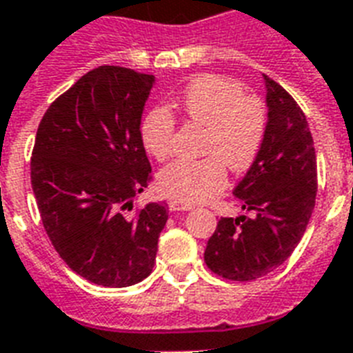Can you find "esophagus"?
<instances>
[{
  "label": "esophagus",
  "mask_w": 353,
  "mask_h": 353,
  "mask_svg": "<svg viewBox=\"0 0 353 353\" xmlns=\"http://www.w3.org/2000/svg\"><path fill=\"white\" fill-rule=\"evenodd\" d=\"M168 206H170L172 212H185V210H190V208H192L190 203L177 201V199H174V201L168 203Z\"/></svg>",
  "instance_id": "34e87169"
}]
</instances>
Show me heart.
I'll list each match as a JSON object with an SVG mask.
<instances>
[{
	"label": "heart",
	"mask_w": 353,
	"mask_h": 353,
	"mask_svg": "<svg viewBox=\"0 0 353 353\" xmlns=\"http://www.w3.org/2000/svg\"><path fill=\"white\" fill-rule=\"evenodd\" d=\"M179 108L192 125L206 128L201 152L205 159H176L159 172V188L177 201L201 203L217 196L226 185V167L245 172L259 156L268 128V110L257 96L245 94L237 81L223 76L196 77L185 88ZM141 141L156 159L172 150L176 119L165 107L143 117Z\"/></svg>",
	"instance_id": "1"
}]
</instances>
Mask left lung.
Instances as JSON below:
<instances>
[{
	"instance_id": "1",
	"label": "left lung",
	"mask_w": 353,
	"mask_h": 353,
	"mask_svg": "<svg viewBox=\"0 0 353 353\" xmlns=\"http://www.w3.org/2000/svg\"><path fill=\"white\" fill-rule=\"evenodd\" d=\"M268 128L259 156L234 196L254 216L221 217L208 239L205 263L230 281L270 274L296 250L317 194V159L305 112L272 77L263 74Z\"/></svg>"
}]
</instances>
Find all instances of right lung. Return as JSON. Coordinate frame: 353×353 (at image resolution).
Listing matches in <instances>:
<instances>
[{"instance_id": "add662e5", "label": "right lung", "mask_w": 353, "mask_h": 353, "mask_svg": "<svg viewBox=\"0 0 353 353\" xmlns=\"http://www.w3.org/2000/svg\"><path fill=\"white\" fill-rule=\"evenodd\" d=\"M154 76L103 65L47 108L30 181L47 236L68 268L101 286L136 285L154 268L165 203L132 212L150 183L141 114Z\"/></svg>"}]
</instances>
